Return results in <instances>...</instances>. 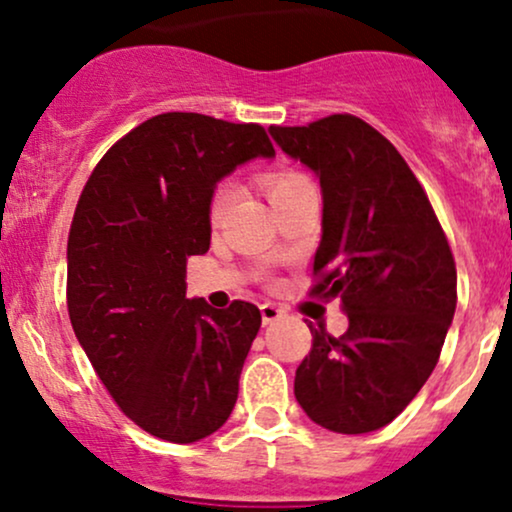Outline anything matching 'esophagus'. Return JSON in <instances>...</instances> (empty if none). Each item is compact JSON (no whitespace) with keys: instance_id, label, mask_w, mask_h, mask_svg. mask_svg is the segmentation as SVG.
Masks as SVG:
<instances>
[{"instance_id":"esophagus-1","label":"esophagus","mask_w":512,"mask_h":512,"mask_svg":"<svg viewBox=\"0 0 512 512\" xmlns=\"http://www.w3.org/2000/svg\"><path fill=\"white\" fill-rule=\"evenodd\" d=\"M260 313H262L264 325H272V322H276L281 315H284V310H281L279 305H274V303H262Z\"/></svg>"}]
</instances>
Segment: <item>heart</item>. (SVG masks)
<instances>
[{
  "mask_svg": "<svg viewBox=\"0 0 512 512\" xmlns=\"http://www.w3.org/2000/svg\"><path fill=\"white\" fill-rule=\"evenodd\" d=\"M262 185H264V190H267L269 202H272V207H274V204H279V202H284V199L298 195L301 190L313 187V182L305 178L303 173H298V170H276V173L264 175ZM233 197H236V187H233L231 182H223L219 190L214 192V199H211V219L219 221L221 216L226 214V209L231 207Z\"/></svg>",
  "mask_w": 512,
  "mask_h": 512,
  "instance_id": "b5f03b06",
  "label": "heart"
}]
</instances>
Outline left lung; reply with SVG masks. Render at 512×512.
Here are the masks:
<instances>
[{"mask_svg": "<svg viewBox=\"0 0 512 512\" xmlns=\"http://www.w3.org/2000/svg\"><path fill=\"white\" fill-rule=\"evenodd\" d=\"M269 134L320 180L313 293L337 298L349 317L339 339L310 322L313 349L293 392L327 431H378L424 387L452 325L457 272L448 238L407 161L368 122L330 115Z\"/></svg>", "mask_w": 512, "mask_h": 512, "instance_id": "left-lung-1", "label": "left lung"}]
</instances>
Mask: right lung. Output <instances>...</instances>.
<instances>
[{"label":"right lung","instance_id":"1","mask_svg":"<svg viewBox=\"0 0 512 512\" xmlns=\"http://www.w3.org/2000/svg\"><path fill=\"white\" fill-rule=\"evenodd\" d=\"M274 158L260 125L163 113L101 158L67 243V308L98 378L129 419L168 443L226 424L262 325L252 303L187 298L185 264L211 240L219 180Z\"/></svg>","mask_w":512,"mask_h":512}]
</instances>
